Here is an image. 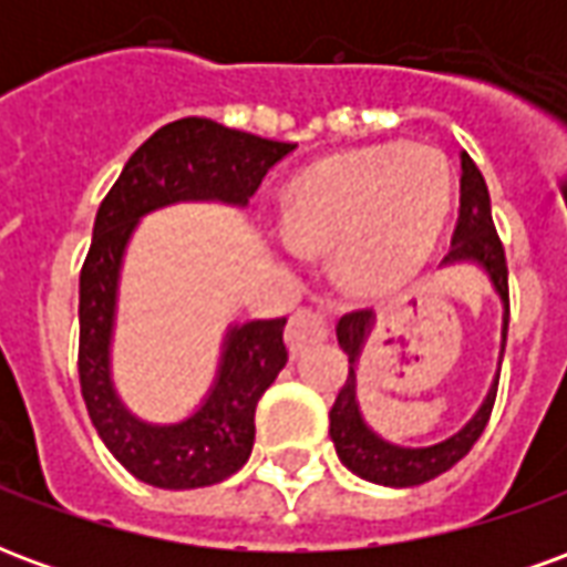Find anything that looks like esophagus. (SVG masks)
Segmentation results:
<instances>
[{
  "label": "esophagus",
  "mask_w": 567,
  "mask_h": 567,
  "mask_svg": "<svg viewBox=\"0 0 567 567\" xmlns=\"http://www.w3.org/2000/svg\"><path fill=\"white\" fill-rule=\"evenodd\" d=\"M328 337V321L321 316L319 309L312 307H303L297 309L291 321H288V331H285V340H288V349L291 352H303L307 346L312 343H321Z\"/></svg>",
  "instance_id": "1"
}]
</instances>
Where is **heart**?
<instances>
[{"instance_id": "heart-1", "label": "heart", "mask_w": 567, "mask_h": 567, "mask_svg": "<svg viewBox=\"0 0 567 567\" xmlns=\"http://www.w3.org/2000/svg\"><path fill=\"white\" fill-rule=\"evenodd\" d=\"M452 203L446 157L427 145H373L316 163L285 203L300 248L340 246L355 285H389L431 255Z\"/></svg>"}]
</instances>
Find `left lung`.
<instances>
[{"label": "left lung", "instance_id": "8db88e82", "mask_svg": "<svg viewBox=\"0 0 567 567\" xmlns=\"http://www.w3.org/2000/svg\"><path fill=\"white\" fill-rule=\"evenodd\" d=\"M455 260H474L483 270L488 272V279L498 291L501 303H504V331H501V355H504V343H507V321H511V288H507V258H504V246L501 236L492 221V199H488V187L483 173L476 169V163L471 161V154L462 151V209H458V224L452 234L450 255L443 258V264H455ZM337 340L343 346V352L349 355V377L346 385L337 394V401L331 406V440L337 446L340 462L358 474L361 480L380 483V486H422L427 480H434L443 471H450L452 464L462 462L464 455L471 452L483 427H486L492 406H495V394H498V377L488 389L486 401L476 410V416L467 425L452 434L443 443L434 446H394L389 440H382L380 434H373L368 422L361 419L355 398V364L361 358V349L368 343V312L358 309L349 312L337 324Z\"/></svg>", "mask_w": 567, "mask_h": 567}]
</instances>
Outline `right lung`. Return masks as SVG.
Listing matches in <instances>:
<instances>
[{"label":"right lung","mask_w":567,"mask_h":567,"mask_svg":"<svg viewBox=\"0 0 567 567\" xmlns=\"http://www.w3.org/2000/svg\"><path fill=\"white\" fill-rule=\"evenodd\" d=\"M295 148L209 117H182L142 142L100 203L79 288L81 394L109 452L148 486L199 488L236 474L255 446V406L285 368L288 349L285 319L234 324L215 385L194 416L175 425L136 419L117 398L109 358L124 248L142 215L169 203L221 199L246 206L264 175Z\"/></svg>","instance_id":"1"}]
</instances>
